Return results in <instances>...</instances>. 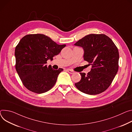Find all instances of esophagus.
<instances>
[{
	"instance_id": "34e87169",
	"label": "esophagus",
	"mask_w": 132,
	"mask_h": 132,
	"mask_svg": "<svg viewBox=\"0 0 132 132\" xmlns=\"http://www.w3.org/2000/svg\"><path fill=\"white\" fill-rule=\"evenodd\" d=\"M67 71L69 74H73L74 73V71L71 70V69H67Z\"/></svg>"
}]
</instances>
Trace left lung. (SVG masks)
<instances>
[{"label":"left lung","instance_id":"8db88e82","mask_svg":"<svg viewBox=\"0 0 132 132\" xmlns=\"http://www.w3.org/2000/svg\"><path fill=\"white\" fill-rule=\"evenodd\" d=\"M75 46L81 47L84 59L92 65L86 75L80 73V80L75 84L80 92L97 95L112 84L118 69L119 53L112 40L104 34H89L79 40Z\"/></svg>","mask_w":132,"mask_h":132}]
</instances>
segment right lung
<instances>
[{
    "label": "right lung",
    "mask_w": 132,
    "mask_h": 132,
    "mask_svg": "<svg viewBox=\"0 0 132 132\" xmlns=\"http://www.w3.org/2000/svg\"><path fill=\"white\" fill-rule=\"evenodd\" d=\"M66 45H58L43 34H29L22 37L15 48V68L24 86L42 94L55 84L62 68L54 70L47 66V60L53 59Z\"/></svg>",
    "instance_id": "1"
}]
</instances>
